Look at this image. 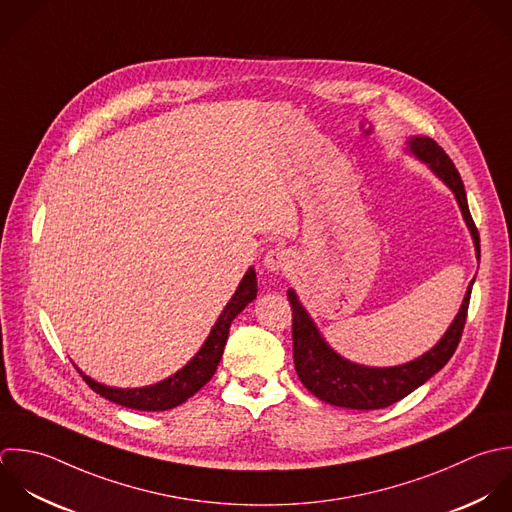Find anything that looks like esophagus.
<instances>
[{"mask_svg":"<svg viewBox=\"0 0 512 512\" xmlns=\"http://www.w3.org/2000/svg\"><path fill=\"white\" fill-rule=\"evenodd\" d=\"M289 253L281 247H275V249H269L263 257V267L271 273H277V271H283L289 267Z\"/></svg>","mask_w":512,"mask_h":512,"instance_id":"obj_1","label":"esophagus"}]
</instances>
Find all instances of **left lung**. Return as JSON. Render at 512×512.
Listing matches in <instances>:
<instances>
[{"mask_svg":"<svg viewBox=\"0 0 512 512\" xmlns=\"http://www.w3.org/2000/svg\"><path fill=\"white\" fill-rule=\"evenodd\" d=\"M405 143H407V153L415 155L423 165L429 167V171L437 179H441L453 191L459 203L461 215L473 237L477 259H481L479 231L471 217L465 185L455 163L429 137L413 135ZM473 283L475 279L467 287V293L457 317L453 319L445 335L437 341V345L431 347L421 357L395 367H367L341 357L325 341L319 327L315 325V321L299 301L297 293L289 289L287 297L293 309V361H295V371L301 383L317 399L343 409L373 411V409H385L401 401L403 397L419 389L423 383H427L435 373H439L453 357L467 321Z\"/></svg>","mask_w":512,"mask_h":512,"instance_id":"left-lung-1","label":"left lung"}]
</instances>
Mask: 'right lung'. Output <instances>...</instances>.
Segmentation results:
<instances>
[{
    "label": "right lung",
    "instance_id": "right-lung-1",
    "mask_svg": "<svg viewBox=\"0 0 512 512\" xmlns=\"http://www.w3.org/2000/svg\"><path fill=\"white\" fill-rule=\"evenodd\" d=\"M257 297V275L255 269L249 267L247 273L243 275L239 287L235 289L233 297L217 317L215 325L211 327L205 343L201 349L191 357L187 365H183L177 373L171 377L147 385V387H135V389H119V387H107L103 383H97L89 375H85L79 367V375L83 381L101 397L107 401L135 409V411H169L181 403H185L189 397H193L203 385L209 383V379L215 375L217 365L221 361L227 337H229V327L233 319Z\"/></svg>",
    "mask_w": 512,
    "mask_h": 512
}]
</instances>
